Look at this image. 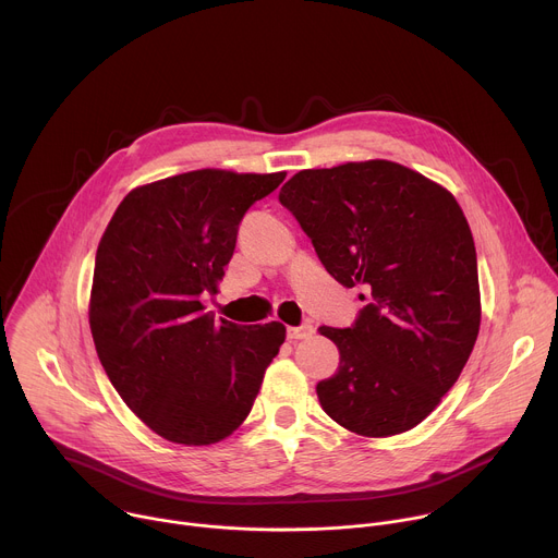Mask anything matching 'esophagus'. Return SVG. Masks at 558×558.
Segmentation results:
<instances>
[{
  "mask_svg": "<svg viewBox=\"0 0 558 558\" xmlns=\"http://www.w3.org/2000/svg\"><path fill=\"white\" fill-rule=\"evenodd\" d=\"M313 333H315V329H313L311 323H304V325H300V327H289V329H287L289 340H306V338H311Z\"/></svg>",
  "mask_w": 558,
  "mask_h": 558,
  "instance_id": "esophagus-1",
  "label": "esophagus"
}]
</instances>
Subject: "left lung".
I'll use <instances>...</instances> for the list:
<instances>
[{
    "mask_svg": "<svg viewBox=\"0 0 558 558\" xmlns=\"http://www.w3.org/2000/svg\"><path fill=\"white\" fill-rule=\"evenodd\" d=\"M280 203L344 287H362L349 329L320 327L340 366L317 381L325 413L362 437L415 428L459 379L482 325L480 276L454 196L392 161L302 170Z\"/></svg>",
    "mask_w": 558,
    "mask_h": 558,
    "instance_id": "left-lung-1",
    "label": "left lung"
}]
</instances>
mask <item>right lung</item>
<instances>
[{
  "label": "right lung",
  "mask_w": 558,
  "mask_h": 558,
  "mask_svg": "<svg viewBox=\"0 0 558 558\" xmlns=\"http://www.w3.org/2000/svg\"><path fill=\"white\" fill-rule=\"evenodd\" d=\"M287 172L196 170L132 190L95 260L90 331L130 411L185 446L229 437L250 415L284 325L216 320V293L245 211Z\"/></svg>",
  "instance_id": "right-lung-1"
}]
</instances>
